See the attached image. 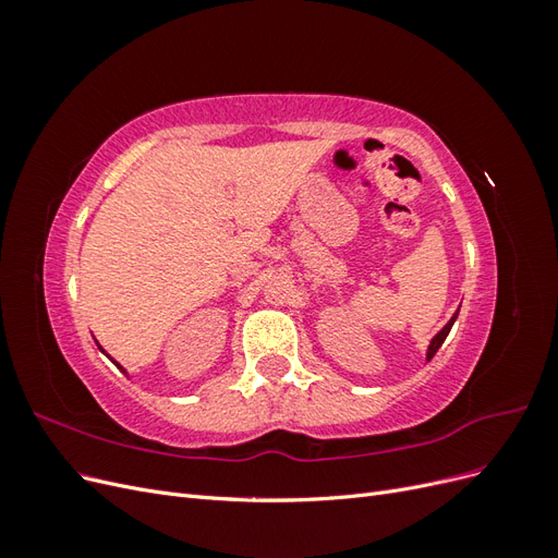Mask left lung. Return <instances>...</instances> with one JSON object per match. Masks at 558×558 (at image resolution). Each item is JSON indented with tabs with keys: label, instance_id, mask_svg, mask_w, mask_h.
Returning a JSON list of instances; mask_svg holds the SVG:
<instances>
[{
	"label": "left lung",
	"instance_id": "obj_1",
	"mask_svg": "<svg viewBox=\"0 0 558 558\" xmlns=\"http://www.w3.org/2000/svg\"><path fill=\"white\" fill-rule=\"evenodd\" d=\"M456 316H459V312H456L453 316H451V320H449V324L440 330V332H437L435 337H433V342H430V347H428V361L435 356V353H437V349H440L442 347V342L447 340V335H449V330H451V326H453V320H456Z\"/></svg>",
	"mask_w": 558,
	"mask_h": 558
}]
</instances>
